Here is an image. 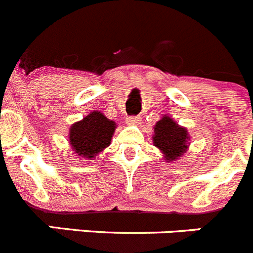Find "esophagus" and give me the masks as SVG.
Masks as SVG:
<instances>
[{"label":"esophagus","instance_id":"esophagus-1","mask_svg":"<svg viewBox=\"0 0 253 253\" xmlns=\"http://www.w3.org/2000/svg\"><path fill=\"white\" fill-rule=\"evenodd\" d=\"M141 123V118L139 115H135V117H129L126 118V124L129 125H139Z\"/></svg>","mask_w":253,"mask_h":253}]
</instances>
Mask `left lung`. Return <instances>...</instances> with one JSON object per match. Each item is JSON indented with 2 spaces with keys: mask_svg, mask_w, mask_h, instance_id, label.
Masks as SVG:
<instances>
[{
  "mask_svg": "<svg viewBox=\"0 0 253 253\" xmlns=\"http://www.w3.org/2000/svg\"><path fill=\"white\" fill-rule=\"evenodd\" d=\"M153 143L165 155V160L175 161L186 151L190 136L186 128H182L172 118L164 115L154 126Z\"/></svg>",
  "mask_w": 253,
  "mask_h": 253,
  "instance_id": "1",
  "label": "left lung"
}]
</instances>
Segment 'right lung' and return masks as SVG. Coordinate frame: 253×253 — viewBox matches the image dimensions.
Returning a JSON list of instances; mask_svg holds the SVG:
<instances>
[{"mask_svg":"<svg viewBox=\"0 0 253 253\" xmlns=\"http://www.w3.org/2000/svg\"><path fill=\"white\" fill-rule=\"evenodd\" d=\"M117 124L103 113L94 110L74 123L69 129L72 150L81 159H94L110 145Z\"/></svg>","mask_w":253,"mask_h":253,"instance_id":"obj_1","label":"right lung"}]
</instances>
